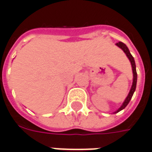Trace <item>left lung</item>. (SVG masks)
Returning <instances> with one entry per match:
<instances>
[{"mask_svg": "<svg viewBox=\"0 0 152 152\" xmlns=\"http://www.w3.org/2000/svg\"><path fill=\"white\" fill-rule=\"evenodd\" d=\"M116 45L119 47L121 50H123L124 52L125 53V55H127V57L129 58V60L130 61V63H131V66H132V71H133V83H132V86H131V88H130V91L129 92L128 96L127 97L125 98V100H124V102H123V104L121 105V107L118 108V110L115 112L116 113L119 112V111H121V110H123L124 107H126L127 105L129 104V102L130 101V99H131V97L133 96L134 92L135 91V88H136V82H137V73H136V66H135V63H134V57L131 55L130 54V52H129V50L128 47L126 46V45H124V43L122 42H118L116 44Z\"/></svg>", "mask_w": 152, "mask_h": 152, "instance_id": "obj_1", "label": "left lung"}]
</instances>
